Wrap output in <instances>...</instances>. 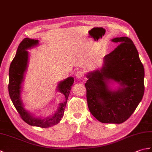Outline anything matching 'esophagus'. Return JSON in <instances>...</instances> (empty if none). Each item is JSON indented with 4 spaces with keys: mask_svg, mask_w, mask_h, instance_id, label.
Listing matches in <instances>:
<instances>
[{
    "mask_svg": "<svg viewBox=\"0 0 152 152\" xmlns=\"http://www.w3.org/2000/svg\"><path fill=\"white\" fill-rule=\"evenodd\" d=\"M83 76H84V73H83V71H82V70L77 71L76 73V78H78V79L82 78Z\"/></svg>",
    "mask_w": 152,
    "mask_h": 152,
    "instance_id": "esophagus-1",
    "label": "esophagus"
}]
</instances>
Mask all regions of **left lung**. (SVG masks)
<instances>
[{"label":"left lung","mask_w":152,"mask_h":152,"mask_svg":"<svg viewBox=\"0 0 152 152\" xmlns=\"http://www.w3.org/2000/svg\"><path fill=\"white\" fill-rule=\"evenodd\" d=\"M119 43L104 57L102 69L87 75L85 86L90 112L99 121L121 124L136 110L144 93V69L133 41L128 37L115 38ZM112 79L121 83L116 92L109 90Z\"/></svg>","instance_id":"left-lung-1"}]
</instances>
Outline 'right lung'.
I'll list each match as a JSON object with an SVG mask.
<instances>
[{"mask_svg": "<svg viewBox=\"0 0 152 152\" xmlns=\"http://www.w3.org/2000/svg\"><path fill=\"white\" fill-rule=\"evenodd\" d=\"M38 44V40L28 38H24L19 44L15 56L10 66L8 92L13 104L23 120L32 126L47 128L57 124L63 116L71 86L74 83V78L72 77H69L64 81L61 82L58 85V91L64 95V101L59 104V109L52 116L41 119L33 118L29 113L25 110L20 99V93L21 85L23 80L24 72L27 69L28 62V51L26 50L37 46Z\"/></svg>", "mask_w": 152, "mask_h": 152, "instance_id": "add662e5", "label": "right lung"}]
</instances>
